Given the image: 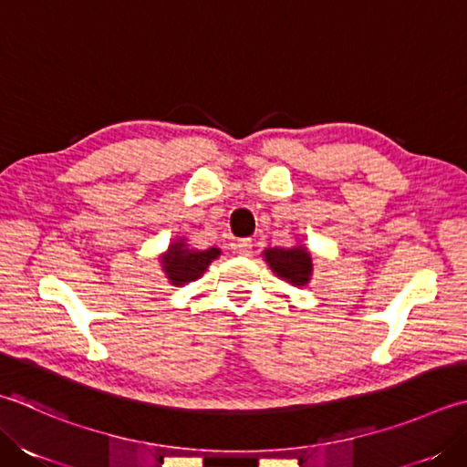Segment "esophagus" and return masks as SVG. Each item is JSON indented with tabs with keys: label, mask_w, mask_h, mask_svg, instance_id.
Here are the masks:
<instances>
[{
	"label": "esophagus",
	"mask_w": 467,
	"mask_h": 467,
	"mask_svg": "<svg viewBox=\"0 0 467 467\" xmlns=\"http://www.w3.org/2000/svg\"><path fill=\"white\" fill-rule=\"evenodd\" d=\"M234 253L239 254V257H249L253 253V241L251 239H243L234 244Z\"/></svg>",
	"instance_id": "obj_1"
}]
</instances>
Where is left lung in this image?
I'll return each mask as SVG.
<instances>
[{
  "instance_id": "left-lung-1",
  "label": "left lung",
  "mask_w": 467,
  "mask_h": 467,
  "mask_svg": "<svg viewBox=\"0 0 467 467\" xmlns=\"http://www.w3.org/2000/svg\"><path fill=\"white\" fill-rule=\"evenodd\" d=\"M271 271L289 285L306 287L314 275V254L306 249L304 243L294 246H269L263 251Z\"/></svg>"
}]
</instances>
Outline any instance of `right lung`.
Returning a JSON list of instances; mask_svg holds the SVG:
<instances>
[{
    "label": "right lung",
    "mask_w": 467,
    "mask_h": 467,
    "mask_svg": "<svg viewBox=\"0 0 467 467\" xmlns=\"http://www.w3.org/2000/svg\"><path fill=\"white\" fill-rule=\"evenodd\" d=\"M218 257H221V249H216V246L194 249V246L188 244V239L182 236V239L170 243L168 251L160 257V265L171 285L182 287L190 281L202 277L210 263Z\"/></svg>",
    "instance_id": "1"
}]
</instances>
